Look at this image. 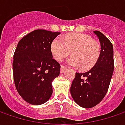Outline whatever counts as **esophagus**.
Instances as JSON below:
<instances>
[{
  "label": "esophagus",
  "instance_id": "esophagus-1",
  "mask_svg": "<svg viewBox=\"0 0 125 125\" xmlns=\"http://www.w3.org/2000/svg\"><path fill=\"white\" fill-rule=\"evenodd\" d=\"M66 69H67V67H65V66H63V65H61V67H60V73H63Z\"/></svg>",
  "mask_w": 125,
  "mask_h": 125
}]
</instances>
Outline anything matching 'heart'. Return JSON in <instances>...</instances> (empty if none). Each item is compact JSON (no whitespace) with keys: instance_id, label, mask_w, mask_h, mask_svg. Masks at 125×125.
I'll return each mask as SVG.
<instances>
[{"instance_id":"1","label":"heart","mask_w":125,"mask_h":125,"mask_svg":"<svg viewBox=\"0 0 125 125\" xmlns=\"http://www.w3.org/2000/svg\"><path fill=\"white\" fill-rule=\"evenodd\" d=\"M51 52L57 60H62L70 54L67 63L72 66L79 67L81 70L91 69L97 62L101 47L97 42L83 33H70L62 38L55 37L51 46Z\"/></svg>"}]
</instances>
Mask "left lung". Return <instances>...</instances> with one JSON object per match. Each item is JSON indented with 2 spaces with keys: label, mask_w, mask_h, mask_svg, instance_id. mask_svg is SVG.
Returning <instances> with one entry per match:
<instances>
[{
  "label": "left lung",
  "mask_w": 125,
  "mask_h": 125,
  "mask_svg": "<svg viewBox=\"0 0 125 125\" xmlns=\"http://www.w3.org/2000/svg\"><path fill=\"white\" fill-rule=\"evenodd\" d=\"M101 44L97 62L88 72H76L70 88L74 102L83 108H89L98 104L108 91L114 70L113 44L98 31H94Z\"/></svg>",
  "instance_id": "1"
}]
</instances>
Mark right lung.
<instances>
[{
  "label": "right lung",
  "mask_w": 125,
  "mask_h": 125,
  "mask_svg": "<svg viewBox=\"0 0 125 125\" xmlns=\"http://www.w3.org/2000/svg\"><path fill=\"white\" fill-rule=\"evenodd\" d=\"M60 32L37 29L24 36L13 57V76L20 96L28 103L40 105L53 93L52 81L60 74L51 46Z\"/></svg>",
  "instance_id": "right-lung-1"
}]
</instances>
